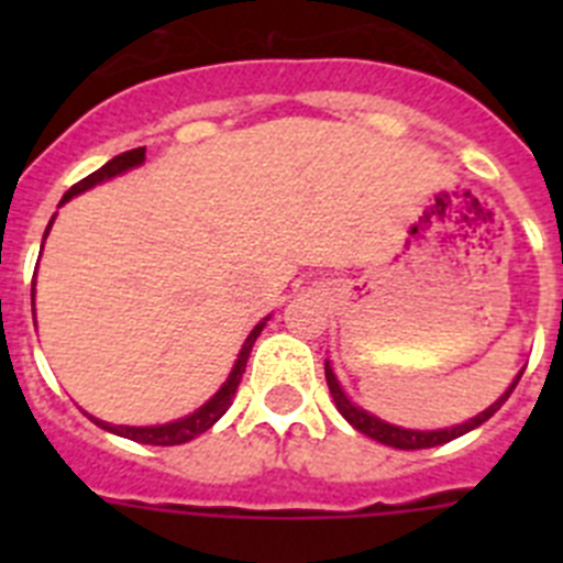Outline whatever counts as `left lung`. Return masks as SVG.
Here are the masks:
<instances>
[{
	"instance_id": "1",
	"label": "left lung",
	"mask_w": 563,
	"mask_h": 563,
	"mask_svg": "<svg viewBox=\"0 0 563 563\" xmlns=\"http://www.w3.org/2000/svg\"><path fill=\"white\" fill-rule=\"evenodd\" d=\"M519 380H521V372L516 375L514 386H510V389H507L505 395H501L499 400L490 406V409L482 411V415H476L474 420H467V422H462V426H454V429H445V431H409V429H397V426H389V422L377 420V417H372V415H366L363 409H357L355 402H350V397L343 395L341 386H338V380H335V375H332L330 363H327V386H330V395H332V400H335L338 411H341V415L346 417V420H350L352 426L361 431V434L372 437V440L383 442V445H391V449H402V451L434 449V445H442V442H451V440H456V437L467 434V431H474L476 426H482V422L490 420V417L499 411V406L507 400V397H510V391L516 389V383Z\"/></svg>"
}]
</instances>
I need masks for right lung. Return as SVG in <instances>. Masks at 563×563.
Wrapping results in <instances>:
<instances>
[{"instance_id":"add662e5","label":"right lung","mask_w":563,"mask_h":563,"mask_svg":"<svg viewBox=\"0 0 563 563\" xmlns=\"http://www.w3.org/2000/svg\"><path fill=\"white\" fill-rule=\"evenodd\" d=\"M143 161H146V146L118 154V157H112L107 166H101L98 172L89 174V177L78 180L76 186L64 194L62 202H67L69 197H76V194L87 191V188L98 186V183L109 180V177H114V174H123L126 168L141 166ZM49 225H53V220H49ZM49 225H47V231H49ZM47 231H44V236H47ZM262 327H265V321L253 327V332L247 335V341L242 343V352H239V357H236V363H233V372L228 375V380L222 383V389L217 391V395H213L211 400L202 406V409L194 411V415L183 417V420H177V422H166V426H148V429H132V426H109V422L96 420V417H89V420L98 422L101 429L112 431V434L126 437V440H134V442H143V445H180V442H188V440H194V437H200L202 431L211 429L213 422L220 420V417L228 411V406H231L233 395H236V389H239V380H242V372H245V366H247V357H251L253 343H256Z\"/></svg>"}]
</instances>
